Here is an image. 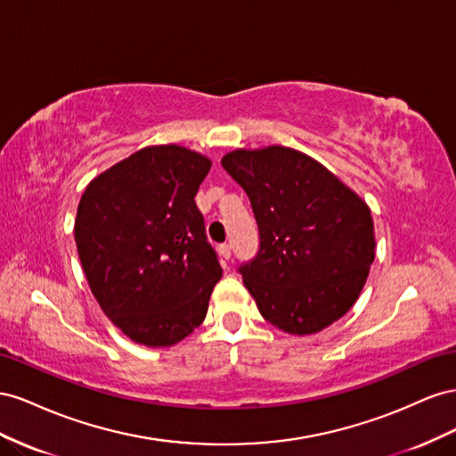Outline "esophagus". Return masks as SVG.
Here are the masks:
<instances>
[{"label":"esophagus","mask_w":456,"mask_h":456,"mask_svg":"<svg viewBox=\"0 0 456 456\" xmlns=\"http://www.w3.org/2000/svg\"><path fill=\"white\" fill-rule=\"evenodd\" d=\"M219 256L224 259H231V246L229 244H221L219 246Z\"/></svg>","instance_id":"34e87169"}]
</instances>
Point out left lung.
Wrapping results in <instances>:
<instances>
[{
	"label": "left lung",
	"mask_w": 456,
	"mask_h": 456,
	"mask_svg": "<svg viewBox=\"0 0 456 456\" xmlns=\"http://www.w3.org/2000/svg\"><path fill=\"white\" fill-rule=\"evenodd\" d=\"M221 166L252 204L259 248L239 273L264 319L304 336L346 315L374 262L369 206L294 149L232 151Z\"/></svg>",
	"instance_id": "obj_1"
}]
</instances>
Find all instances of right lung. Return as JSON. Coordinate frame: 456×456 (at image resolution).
<instances>
[{
	"instance_id": "right-lung-1",
	"label": "right lung",
	"mask_w": 456,
	"mask_h": 456,
	"mask_svg": "<svg viewBox=\"0 0 456 456\" xmlns=\"http://www.w3.org/2000/svg\"><path fill=\"white\" fill-rule=\"evenodd\" d=\"M210 166L183 147H147L91 181L77 206L89 289L137 344L174 346L206 317L224 273L194 202Z\"/></svg>"
}]
</instances>
